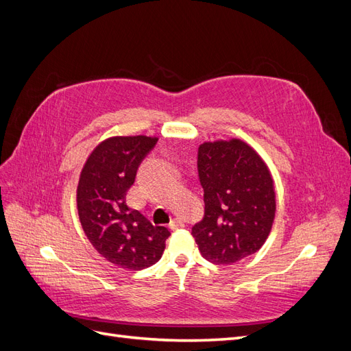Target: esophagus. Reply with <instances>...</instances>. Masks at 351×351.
Returning <instances> with one entry per match:
<instances>
[{"label":"esophagus","instance_id":"esophagus-1","mask_svg":"<svg viewBox=\"0 0 351 351\" xmlns=\"http://www.w3.org/2000/svg\"><path fill=\"white\" fill-rule=\"evenodd\" d=\"M184 227V222L180 219V218H174L169 222V228L171 230H178V228H183Z\"/></svg>","mask_w":351,"mask_h":351}]
</instances>
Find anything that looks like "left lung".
Returning a JSON list of instances; mask_svg holds the SVG:
<instances>
[{"mask_svg":"<svg viewBox=\"0 0 351 351\" xmlns=\"http://www.w3.org/2000/svg\"><path fill=\"white\" fill-rule=\"evenodd\" d=\"M197 169L205 217L192 228L199 252L217 265L236 263L267 241L277 212L271 169L237 137L199 146Z\"/></svg>","mask_w":351,"mask_h":351,"instance_id":"left-lung-1","label":"left lung"}]
</instances>
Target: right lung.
Returning <instances> with one entry per match:
<instances>
[{
  "mask_svg": "<svg viewBox=\"0 0 351 351\" xmlns=\"http://www.w3.org/2000/svg\"><path fill=\"white\" fill-rule=\"evenodd\" d=\"M156 142V136H111L95 146L79 176L76 200L84 234L102 258L129 271L161 259L169 236L125 202L139 164Z\"/></svg>",
  "mask_w": 351,
  "mask_h": 351,
  "instance_id": "add662e5",
  "label": "right lung"
}]
</instances>
